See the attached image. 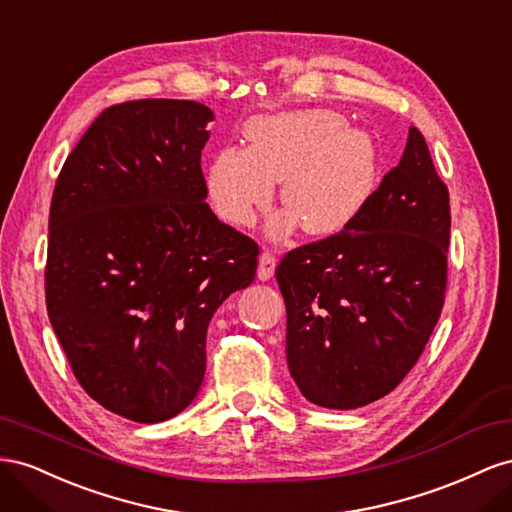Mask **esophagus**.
I'll use <instances>...</instances> for the list:
<instances>
[{
    "label": "esophagus",
    "mask_w": 512,
    "mask_h": 512,
    "mask_svg": "<svg viewBox=\"0 0 512 512\" xmlns=\"http://www.w3.org/2000/svg\"><path fill=\"white\" fill-rule=\"evenodd\" d=\"M276 270V257L270 251H264L259 255V266H257V279L259 281H270Z\"/></svg>",
    "instance_id": "34e87169"
}]
</instances>
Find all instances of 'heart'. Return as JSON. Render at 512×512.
Returning a JSON list of instances; mask_svg holds the SVG:
<instances>
[{
	"mask_svg": "<svg viewBox=\"0 0 512 512\" xmlns=\"http://www.w3.org/2000/svg\"><path fill=\"white\" fill-rule=\"evenodd\" d=\"M334 111L311 109L259 115L246 124L248 148L218 150L208 169V193L223 221L246 227L283 182L287 214L272 223L283 236L298 221L311 236H332L367 206L377 175L373 139L345 128Z\"/></svg>",
	"mask_w": 512,
	"mask_h": 512,
	"instance_id": "obj_1",
	"label": "heart"
}]
</instances>
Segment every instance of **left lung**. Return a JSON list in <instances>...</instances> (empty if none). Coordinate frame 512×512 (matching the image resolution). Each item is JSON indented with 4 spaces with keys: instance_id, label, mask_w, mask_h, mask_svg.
I'll use <instances>...</instances> for the list:
<instances>
[{
    "instance_id": "8db88e82",
    "label": "left lung",
    "mask_w": 512,
    "mask_h": 512,
    "mask_svg": "<svg viewBox=\"0 0 512 512\" xmlns=\"http://www.w3.org/2000/svg\"><path fill=\"white\" fill-rule=\"evenodd\" d=\"M448 201L425 137L410 126L399 165L354 221L281 259L287 364L311 403L354 410L412 371L446 298Z\"/></svg>"
}]
</instances>
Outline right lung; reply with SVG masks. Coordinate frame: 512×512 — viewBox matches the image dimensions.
<instances>
[{"label": "right lung", "mask_w": 512, "mask_h": 512, "mask_svg": "<svg viewBox=\"0 0 512 512\" xmlns=\"http://www.w3.org/2000/svg\"><path fill=\"white\" fill-rule=\"evenodd\" d=\"M212 120L195 100L113 105L68 154L51 199V326L81 388L145 425L193 403L210 319L257 272V242L206 203Z\"/></svg>", "instance_id": "add662e5"}]
</instances>
